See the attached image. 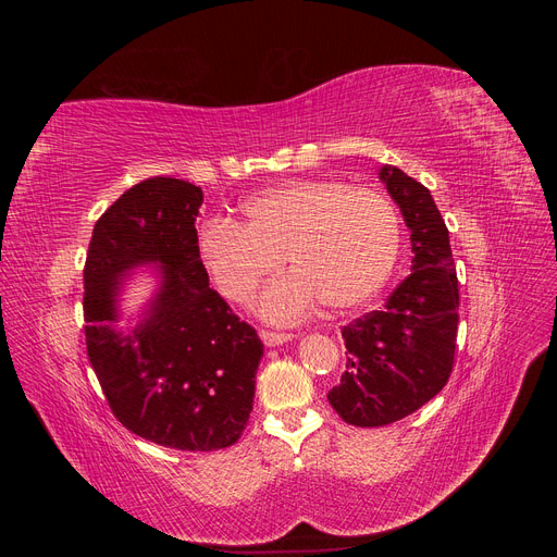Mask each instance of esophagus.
<instances>
[{"mask_svg":"<svg viewBox=\"0 0 557 557\" xmlns=\"http://www.w3.org/2000/svg\"><path fill=\"white\" fill-rule=\"evenodd\" d=\"M295 334H288V332H272V330H262L260 332V339L264 342V346H278V344H285L290 342Z\"/></svg>","mask_w":557,"mask_h":557,"instance_id":"obj_1","label":"esophagus"}]
</instances>
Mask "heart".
<instances>
[{
  "label": "heart",
  "mask_w": 557,
  "mask_h": 557,
  "mask_svg": "<svg viewBox=\"0 0 557 557\" xmlns=\"http://www.w3.org/2000/svg\"><path fill=\"white\" fill-rule=\"evenodd\" d=\"M244 225L211 218L199 227L197 252L215 290L234 305L252 299L283 258L293 274L269 285L264 318L290 323L318 299L348 311L372 299L391 278L401 223L395 205L339 178H299L244 201Z\"/></svg>",
  "instance_id": "b5f03b06"
}]
</instances>
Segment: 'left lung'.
<instances>
[{"instance_id":"8db88e82","label":"left lung","mask_w":557,"mask_h":557,"mask_svg":"<svg viewBox=\"0 0 557 557\" xmlns=\"http://www.w3.org/2000/svg\"><path fill=\"white\" fill-rule=\"evenodd\" d=\"M379 178L411 230V274L381 311L344 325L346 372L327 393L332 409L356 428L411 416L448 383L458 336V276L448 227L423 183L393 164Z\"/></svg>"}]
</instances>
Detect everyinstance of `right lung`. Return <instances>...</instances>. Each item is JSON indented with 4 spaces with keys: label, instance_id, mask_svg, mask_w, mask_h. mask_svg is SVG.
Segmentation results:
<instances>
[{
    "label": "right lung",
    "instance_id": "right-lung-1",
    "mask_svg": "<svg viewBox=\"0 0 557 557\" xmlns=\"http://www.w3.org/2000/svg\"><path fill=\"white\" fill-rule=\"evenodd\" d=\"M201 201V188L181 178L132 185L95 223L83 267L88 358L113 416L176 450L237 444L264 348L209 288L195 230ZM139 263H160L163 283L140 325L123 335L112 327L116 290Z\"/></svg>",
    "mask_w": 557,
    "mask_h": 557
}]
</instances>
